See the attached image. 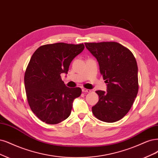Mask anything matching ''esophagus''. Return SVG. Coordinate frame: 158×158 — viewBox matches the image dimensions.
Here are the masks:
<instances>
[{
  "label": "esophagus",
  "mask_w": 158,
  "mask_h": 158,
  "mask_svg": "<svg viewBox=\"0 0 158 158\" xmlns=\"http://www.w3.org/2000/svg\"><path fill=\"white\" fill-rule=\"evenodd\" d=\"M82 91L84 92V93L86 94V93H90V92H91V90H90V89H88L83 88V89H82Z\"/></svg>",
  "instance_id": "esophagus-1"
}]
</instances>
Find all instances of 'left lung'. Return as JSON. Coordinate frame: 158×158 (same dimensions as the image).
<instances>
[{
	"label": "left lung",
	"mask_w": 158,
	"mask_h": 158,
	"mask_svg": "<svg viewBox=\"0 0 158 158\" xmlns=\"http://www.w3.org/2000/svg\"><path fill=\"white\" fill-rule=\"evenodd\" d=\"M85 46L97 59L107 84V92L96 91L99 99L92 112L102 122H117L131 109L138 94L137 61L129 49L116 42H85Z\"/></svg>",
	"instance_id": "1"
}]
</instances>
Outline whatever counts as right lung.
<instances>
[{"mask_svg": "<svg viewBox=\"0 0 158 158\" xmlns=\"http://www.w3.org/2000/svg\"><path fill=\"white\" fill-rule=\"evenodd\" d=\"M84 44L59 42L39 47L32 54L24 77L27 101L41 121L57 124L70 114L80 88H69L61 80L73 59L84 50Z\"/></svg>", "mask_w": 158, "mask_h": 158, "instance_id": "add662e5", "label": "right lung"}]
</instances>
